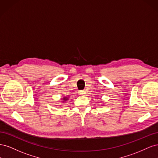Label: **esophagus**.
<instances>
[{"instance_id":"1","label":"esophagus","mask_w":158,"mask_h":158,"mask_svg":"<svg viewBox=\"0 0 158 158\" xmlns=\"http://www.w3.org/2000/svg\"><path fill=\"white\" fill-rule=\"evenodd\" d=\"M85 94H86L85 90H82V91H80V92H79V94H80V95H85Z\"/></svg>"}]
</instances>
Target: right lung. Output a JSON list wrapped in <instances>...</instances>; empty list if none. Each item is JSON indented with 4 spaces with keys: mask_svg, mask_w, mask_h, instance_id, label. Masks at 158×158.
I'll return each instance as SVG.
<instances>
[{
    "mask_svg": "<svg viewBox=\"0 0 158 158\" xmlns=\"http://www.w3.org/2000/svg\"><path fill=\"white\" fill-rule=\"evenodd\" d=\"M69 96H68V97H63V98H62V99H63V101H62V102L64 103V102L67 101V100L69 99ZM60 106H61V105H60Z\"/></svg>",
    "mask_w": 158,
    "mask_h": 158,
    "instance_id": "add662e5",
    "label": "right lung"
}]
</instances>
